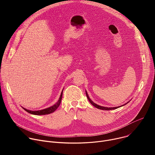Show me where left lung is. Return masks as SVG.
I'll return each instance as SVG.
<instances>
[{
	"instance_id": "left-lung-1",
	"label": "left lung",
	"mask_w": 155,
	"mask_h": 155,
	"mask_svg": "<svg viewBox=\"0 0 155 155\" xmlns=\"http://www.w3.org/2000/svg\"><path fill=\"white\" fill-rule=\"evenodd\" d=\"M86 91V97H87V99H88V101H90V102L93 105V106H94L95 107H96L97 108H98V109H101V110H115V109H117V108H119V107H123V106H124V105H125L126 104H127L128 102H129H129H127V103H126L125 104H124V105H121V106H118V107H103V106H101V105H97V104H95L94 102H93V101H91V99L90 98V97H89V96H88V94H87V91Z\"/></svg>"
}]
</instances>
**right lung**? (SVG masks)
Here are the masks:
<instances>
[{
	"instance_id": "1",
	"label": "right lung",
	"mask_w": 155,
	"mask_h": 155,
	"mask_svg": "<svg viewBox=\"0 0 155 155\" xmlns=\"http://www.w3.org/2000/svg\"><path fill=\"white\" fill-rule=\"evenodd\" d=\"M62 92H63V90L61 92V96H60L59 99L58 101V102L55 104H54L53 105H52V106H51L48 108L43 109V110H35V111H32V110H28V109H26V108H25L23 107H22V108H23L25 110H26L27 112H28L31 114H32V115H48V114H51V113L54 112L55 110L58 108V107L59 106V105L61 102V99H62Z\"/></svg>"
}]
</instances>
